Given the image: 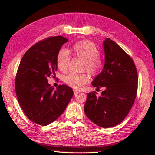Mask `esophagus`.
Here are the masks:
<instances>
[{
  "mask_svg": "<svg viewBox=\"0 0 155 155\" xmlns=\"http://www.w3.org/2000/svg\"><path fill=\"white\" fill-rule=\"evenodd\" d=\"M73 91H74V95H75V96L80 93L79 91H77V90H75V89H73Z\"/></svg>",
  "mask_w": 155,
  "mask_h": 155,
  "instance_id": "1",
  "label": "esophagus"
}]
</instances>
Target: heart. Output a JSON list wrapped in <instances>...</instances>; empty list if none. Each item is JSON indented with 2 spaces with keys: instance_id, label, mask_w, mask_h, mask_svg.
<instances>
[{
  "instance_id": "heart-1",
  "label": "heart",
  "mask_w": 155,
  "mask_h": 155,
  "mask_svg": "<svg viewBox=\"0 0 155 155\" xmlns=\"http://www.w3.org/2000/svg\"><path fill=\"white\" fill-rule=\"evenodd\" d=\"M69 53L74 57L84 60L85 62L84 68L87 69L92 74H97L103 67V62L99 58L101 51L97 46L91 41H81L72 45L68 51L62 49L58 52L56 62L59 70L62 72H65L68 70L71 62V55ZM89 81V76L85 73H72L64 78L66 84L75 90L83 88Z\"/></svg>"
}]
</instances>
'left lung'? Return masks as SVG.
<instances>
[{
    "mask_svg": "<svg viewBox=\"0 0 155 155\" xmlns=\"http://www.w3.org/2000/svg\"><path fill=\"white\" fill-rule=\"evenodd\" d=\"M105 62L103 71L92 85L104 87L101 96L87 93L84 110L98 126L110 128L119 124L129 113L135 100L138 74L134 61L116 42L107 38L103 42Z\"/></svg>",
    "mask_w": 155,
    "mask_h": 155,
    "instance_id": "obj_1",
    "label": "left lung"
}]
</instances>
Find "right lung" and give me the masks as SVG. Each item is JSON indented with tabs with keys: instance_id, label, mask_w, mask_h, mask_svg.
<instances>
[{
	"instance_id": "obj_1",
	"label": "right lung",
	"mask_w": 155,
	"mask_h": 155,
	"mask_svg": "<svg viewBox=\"0 0 155 155\" xmlns=\"http://www.w3.org/2000/svg\"><path fill=\"white\" fill-rule=\"evenodd\" d=\"M68 39L62 36L47 38L34 45L23 56L15 79L18 103L29 120L46 126L61 116L73 96L65 84L57 90L48 83L57 70L56 58Z\"/></svg>"
}]
</instances>
